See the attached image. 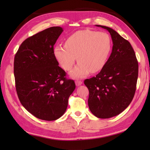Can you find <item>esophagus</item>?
<instances>
[{"label":"esophagus","mask_w":150,"mask_h":150,"mask_svg":"<svg viewBox=\"0 0 150 150\" xmlns=\"http://www.w3.org/2000/svg\"><path fill=\"white\" fill-rule=\"evenodd\" d=\"M82 84V81H75V84L76 86H81Z\"/></svg>","instance_id":"34e87169"}]
</instances>
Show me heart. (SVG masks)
I'll return each mask as SVG.
<instances>
[{"mask_svg":"<svg viewBox=\"0 0 150 150\" xmlns=\"http://www.w3.org/2000/svg\"><path fill=\"white\" fill-rule=\"evenodd\" d=\"M111 50V40L108 33L84 30L67 38L64 46H55L53 53L66 71H70L77 59L79 63L70 75L79 79L86 77L90 72L100 71L106 65Z\"/></svg>","mask_w":150,"mask_h":150,"instance_id":"b5f03b06","label":"heart"}]
</instances>
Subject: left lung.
Masks as SVG:
<instances>
[{
	"instance_id": "1",
	"label": "left lung",
	"mask_w": 150,
	"mask_h": 150,
	"mask_svg": "<svg viewBox=\"0 0 150 150\" xmlns=\"http://www.w3.org/2000/svg\"><path fill=\"white\" fill-rule=\"evenodd\" d=\"M108 31L112 52L104 68L95 77L86 79L89 90L88 106L100 119H109L122 113L131 103L136 90L139 65L128 40L112 28L95 25Z\"/></svg>"
}]
</instances>
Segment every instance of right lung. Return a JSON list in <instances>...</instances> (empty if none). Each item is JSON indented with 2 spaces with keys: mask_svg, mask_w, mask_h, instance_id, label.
<instances>
[{
  "mask_svg": "<svg viewBox=\"0 0 150 150\" xmlns=\"http://www.w3.org/2000/svg\"><path fill=\"white\" fill-rule=\"evenodd\" d=\"M63 28H47L25 40L14 59L16 90L25 109L38 119L55 120L63 115L75 84L59 66L53 46Z\"/></svg>",
  "mask_w": 150,
  "mask_h": 150,
  "instance_id": "right-lung-1",
  "label": "right lung"
}]
</instances>
